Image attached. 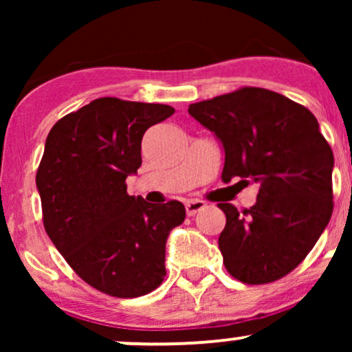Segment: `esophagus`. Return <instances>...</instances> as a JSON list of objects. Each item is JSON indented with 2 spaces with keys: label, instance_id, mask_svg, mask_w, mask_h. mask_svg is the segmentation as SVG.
<instances>
[{
  "label": "esophagus",
  "instance_id": "1",
  "mask_svg": "<svg viewBox=\"0 0 352 352\" xmlns=\"http://www.w3.org/2000/svg\"><path fill=\"white\" fill-rule=\"evenodd\" d=\"M205 207H207V204H205L204 200H188L187 204H185V210H187L188 217H193Z\"/></svg>",
  "mask_w": 352,
  "mask_h": 352
}]
</instances>
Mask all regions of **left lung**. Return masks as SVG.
<instances>
[{
	"label": "left lung",
	"instance_id": "obj_1",
	"mask_svg": "<svg viewBox=\"0 0 352 352\" xmlns=\"http://www.w3.org/2000/svg\"><path fill=\"white\" fill-rule=\"evenodd\" d=\"M188 114L225 148L221 180L258 182L253 207L218 204L227 225L218 238L227 272L246 285L292 273L333 215L334 157L316 117L263 87H240L190 104Z\"/></svg>",
	"mask_w": 352,
	"mask_h": 352
}]
</instances>
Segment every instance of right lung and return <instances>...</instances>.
I'll return each mask as SVG.
<instances>
[{
	"mask_svg": "<svg viewBox=\"0 0 352 352\" xmlns=\"http://www.w3.org/2000/svg\"><path fill=\"white\" fill-rule=\"evenodd\" d=\"M173 112L165 104L100 98L47 134L36 172L44 230L80 280L109 296H144L167 274L165 243L184 223L185 207L135 199L125 179L142 164L145 131Z\"/></svg>",
	"mask_w": 352,
	"mask_h": 352,
	"instance_id": "add662e5",
	"label": "right lung"
}]
</instances>
